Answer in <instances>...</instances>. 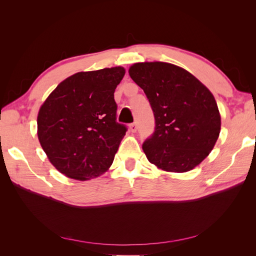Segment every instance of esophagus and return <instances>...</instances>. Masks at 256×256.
<instances>
[{
	"label": "esophagus",
	"instance_id": "1",
	"mask_svg": "<svg viewBox=\"0 0 256 256\" xmlns=\"http://www.w3.org/2000/svg\"><path fill=\"white\" fill-rule=\"evenodd\" d=\"M129 128H130V131H131V132H136V129H138V127H136V122L130 124V125H129Z\"/></svg>",
	"mask_w": 256,
	"mask_h": 256
}]
</instances>
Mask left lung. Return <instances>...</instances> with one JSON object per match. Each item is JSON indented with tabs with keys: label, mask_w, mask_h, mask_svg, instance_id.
Wrapping results in <instances>:
<instances>
[{
	"label": "left lung",
	"mask_w": 256,
	"mask_h": 256,
	"mask_svg": "<svg viewBox=\"0 0 256 256\" xmlns=\"http://www.w3.org/2000/svg\"><path fill=\"white\" fill-rule=\"evenodd\" d=\"M129 74L148 99L154 130L142 148L150 164L168 172H187L214 148L221 129L214 97L184 68L164 62L136 63Z\"/></svg>",
	"instance_id": "1"
}]
</instances>
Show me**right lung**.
Returning a JSON list of instances; mask_svg holds the SVG:
<instances>
[{
  "label": "right lung",
  "mask_w": 256,
  "mask_h": 256,
  "mask_svg": "<svg viewBox=\"0 0 256 256\" xmlns=\"http://www.w3.org/2000/svg\"><path fill=\"white\" fill-rule=\"evenodd\" d=\"M122 67L78 72L60 82L42 106L38 138L51 164L88 180L110 168L127 127L116 122L114 92Z\"/></svg>",
  "instance_id": "add662e5"
}]
</instances>
